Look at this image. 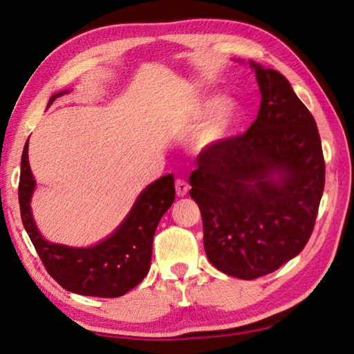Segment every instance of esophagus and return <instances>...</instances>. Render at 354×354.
<instances>
[{
    "instance_id": "1",
    "label": "esophagus",
    "mask_w": 354,
    "mask_h": 354,
    "mask_svg": "<svg viewBox=\"0 0 354 354\" xmlns=\"http://www.w3.org/2000/svg\"><path fill=\"white\" fill-rule=\"evenodd\" d=\"M175 187H176V194H178V196H185V195L189 194V190H190V185H189V183H187V181H184V179H176Z\"/></svg>"
}]
</instances>
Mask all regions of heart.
I'll list each match as a JSON object with an SVG mask.
<instances>
[{"label":"heart","mask_w":354,"mask_h":354,"mask_svg":"<svg viewBox=\"0 0 354 354\" xmlns=\"http://www.w3.org/2000/svg\"><path fill=\"white\" fill-rule=\"evenodd\" d=\"M179 119L187 127L203 122L195 138V149L207 151L229 138L240 119V106L232 99L220 100L216 95H204L184 106Z\"/></svg>","instance_id":"1"}]
</instances>
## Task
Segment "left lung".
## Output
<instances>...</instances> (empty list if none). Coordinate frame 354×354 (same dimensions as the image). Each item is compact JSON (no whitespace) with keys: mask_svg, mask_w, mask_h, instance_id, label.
<instances>
[{"mask_svg":"<svg viewBox=\"0 0 354 354\" xmlns=\"http://www.w3.org/2000/svg\"><path fill=\"white\" fill-rule=\"evenodd\" d=\"M249 66L261 94L257 119L241 136L203 151L190 176L207 259L241 280L277 271L301 252L325 185L313 114L283 74Z\"/></svg>","mask_w":354,"mask_h":354,"instance_id":"left-lung-1","label":"left lung"}]
</instances>
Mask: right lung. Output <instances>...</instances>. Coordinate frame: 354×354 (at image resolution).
<instances>
[{
	"label": "right lung",
	"instance_id": "obj_1",
	"mask_svg": "<svg viewBox=\"0 0 354 354\" xmlns=\"http://www.w3.org/2000/svg\"><path fill=\"white\" fill-rule=\"evenodd\" d=\"M71 89L55 93L50 104ZM29 140L21 156L20 212L23 226L46 271L69 292L89 297H120L138 286L149 272L153 236L160 218L175 201V179L165 175L138 195L130 212L110 235L86 248L68 246L44 239L32 215V195L37 183L29 165Z\"/></svg>",
	"mask_w": 354,
	"mask_h": 354
}]
</instances>
